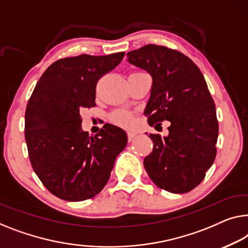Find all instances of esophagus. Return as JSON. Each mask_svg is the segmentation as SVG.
Wrapping results in <instances>:
<instances>
[{"label":"esophagus","mask_w":248,"mask_h":248,"mask_svg":"<svg viewBox=\"0 0 248 248\" xmlns=\"http://www.w3.org/2000/svg\"><path fill=\"white\" fill-rule=\"evenodd\" d=\"M136 136L135 132H128V141H132L136 138Z\"/></svg>","instance_id":"esophagus-1"}]
</instances>
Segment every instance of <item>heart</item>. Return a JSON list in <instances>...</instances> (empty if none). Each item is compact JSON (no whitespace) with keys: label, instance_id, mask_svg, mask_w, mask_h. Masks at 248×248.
<instances>
[{"label":"heart","instance_id":"1","mask_svg":"<svg viewBox=\"0 0 248 248\" xmlns=\"http://www.w3.org/2000/svg\"><path fill=\"white\" fill-rule=\"evenodd\" d=\"M111 120L112 123L123 125V127H130L134 124V118H132L131 114L127 111H124V110L113 112L111 116Z\"/></svg>","mask_w":248,"mask_h":248}]
</instances>
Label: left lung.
I'll list each match as a JSON object with an SVG mask.
<instances>
[{
  "mask_svg": "<svg viewBox=\"0 0 248 248\" xmlns=\"http://www.w3.org/2000/svg\"><path fill=\"white\" fill-rule=\"evenodd\" d=\"M127 61L153 78L145 109L148 124H170L168 136L149 135L154 148L143 160L148 176L169 193H188L202 183L216 157L218 121L205 78L185 54L155 44L128 52Z\"/></svg>",
  "mask_w": 248,
  "mask_h": 248,
  "instance_id": "8db88e82",
  "label": "left lung"
}]
</instances>
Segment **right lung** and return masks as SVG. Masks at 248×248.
<instances>
[{
	"mask_svg": "<svg viewBox=\"0 0 248 248\" xmlns=\"http://www.w3.org/2000/svg\"><path fill=\"white\" fill-rule=\"evenodd\" d=\"M124 57V52L81 54L55 61L28 102L24 135L32 168L46 189L63 201H86L100 193L127 146L125 131L113 124L89 136L80 116L95 106L98 80Z\"/></svg>",
	"mask_w": 248,
	"mask_h": 248,
	"instance_id": "1",
	"label": "right lung"
}]
</instances>
